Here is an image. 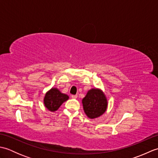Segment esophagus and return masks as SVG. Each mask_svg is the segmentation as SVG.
<instances>
[{"label":"esophagus","mask_w":158,"mask_h":158,"mask_svg":"<svg viewBox=\"0 0 158 158\" xmlns=\"http://www.w3.org/2000/svg\"><path fill=\"white\" fill-rule=\"evenodd\" d=\"M71 97H72V98L75 99V98H77V95H72V96H71Z\"/></svg>","instance_id":"34e87169"}]
</instances>
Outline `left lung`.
I'll return each mask as SVG.
<instances>
[{"mask_svg": "<svg viewBox=\"0 0 158 158\" xmlns=\"http://www.w3.org/2000/svg\"><path fill=\"white\" fill-rule=\"evenodd\" d=\"M83 110L90 119L101 116L106 110L107 99L101 89L93 88L87 93L82 100Z\"/></svg>", "mask_w": 158, "mask_h": 158, "instance_id": "8db88e82", "label": "left lung"}]
</instances>
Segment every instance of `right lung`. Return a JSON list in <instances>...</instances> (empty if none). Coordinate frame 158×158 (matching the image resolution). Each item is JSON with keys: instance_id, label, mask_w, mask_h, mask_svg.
I'll list each match as a JSON object with an SVG mask.
<instances>
[{"instance_id": "1", "label": "right lung", "mask_w": 158, "mask_h": 158, "mask_svg": "<svg viewBox=\"0 0 158 158\" xmlns=\"http://www.w3.org/2000/svg\"><path fill=\"white\" fill-rule=\"evenodd\" d=\"M69 98L68 95L61 93L58 89L52 88L45 94L44 105L50 111L54 112L58 110L62 104L66 101Z\"/></svg>"}]
</instances>
